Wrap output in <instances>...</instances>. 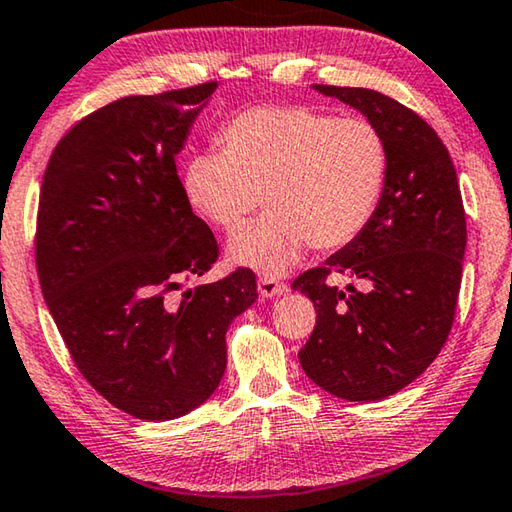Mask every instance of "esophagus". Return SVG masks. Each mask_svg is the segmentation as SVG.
<instances>
[{
	"label": "esophagus",
	"instance_id": "1",
	"mask_svg": "<svg viewBox=\"0 0 512 512\" xmlns=\"http://www.w3.org/2000/svg\"><path fill=\"white\" fill-rule=\"evenodd\" d=\"M288 290H290V288L286 286V283L274 281L272 276H263V279H258V295H261L263 299L281 297V295H286Z\"/></svg>",
	"mask_w": 512,
	"mask_h": 512
}]
</instances>
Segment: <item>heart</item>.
Wrapping results in <instances>:
<instances>
[{"label": "heart", "mask_w": 512, "mask_h": 512, "mask_svg": "<svg viewBox=\"0 0 512 512\" xmlns=\"http://www.w3.org/2000/svg\"><path fill=\"white\" fill-rule=\"evenodd\" d=\"M222 152L190 156L183 192L226 233L261 220L229 242V261L283 274L306 249L354 242L379 211L390 172L388 142L367 120L306 106H258L226 124Z\"/></svg>", "instance_id": "heart-1"}]
</instances>
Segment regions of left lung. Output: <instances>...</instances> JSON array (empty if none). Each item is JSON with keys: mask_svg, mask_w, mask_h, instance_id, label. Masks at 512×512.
I'll use <instances>...</instances> for the list:
<instances>
[{"mask_svg": "<svg viewBox=\"0 0 512 512\" xmlns=\"http://www.w3.org/2000/svg\"><path fill=\"white\" fill-rule=\"evenodd\" d=\"M313 88L383 133L390 172L363 236L292 283L317 311L299 363L333 397L379 401L413 383L447 342L467 245L463 199L447 147L420 115L376 90ZM331 271L366 290L342 293L325 281Z\"/></svg>", "mask_w": 512, "mask_h": 512, "instance_id": "obj_1", "label": "left lung"}]
</instances>
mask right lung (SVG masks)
I'll list each match as a JSON object with an SVG mask.
<instances>
[{
    "label": "right lung",
    "mask_w": 512,
    "mask_h": 512,
    "mask_svg": "<svg viewBox=\"0 0 512 512\" xmlns=\"http://www.w3.org/2000/svg\"><path fill=\"white\" fill-rule=\"evenodd\" d=\"M217 83L124 97L58 142L38 206L36 265L79 372L138 420L188 415L226 370V331L258 299L238 270L181 295L217 258L177 156Z\"/></svg>",
    "instance_id": "add662e5"
}]
</instances>
